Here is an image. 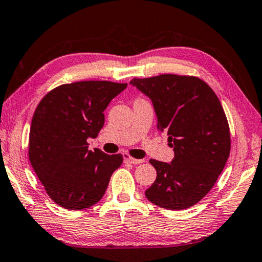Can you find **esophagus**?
<instances>
[{
  "label": "esophagus",
  "instance_id": "obj_1",
  "mask_svg": "<svg viewBox=\"0 0 262 262\" xmlns=\"http://www.w3.org/2000/svg\"><path fill=\"white\" fill-rule=\"evenodd\" d=\"M123 160L126 162H129L132 164H140V163H143L144 160H136V159H133L132 156L128 155V154H124L123 155Z\"/></svg>",
  "mask_w": 262,
  "mask_h": 262
}]
</instances>
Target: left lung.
Here are the masks:
<instances>
[{
	"label": "left lung",
	"mask_w": 262,
	"mask_h": 262,
	"mask_svg": "<svg viewBox=\"0 0 262 262\" xmlns=\"http://www.w3.org/2000/svg\"><path fill=\"white\" fill-rule=\"evenodd\" d=\"M129 84L149 97L157 129L168 135L171 163L150 160L157 177L146 190L149 202L184 210L205 197L221 175L231 150L230 127L213 90L197 77L161 74Z\"/></svg>",
	"instance_id": "left-lung-1"
}]
</instances>
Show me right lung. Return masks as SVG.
<instances>
[{
	"mask_svg": "<svg viewBox=\"0 0 262 262\" xmlns=\"http://www.w3.org/2000/svg\"><path fill=\"white\" fill-rule=\"evenodd\" d=\"M127 84L77 81L60 85L41 99L32 116L29 160L45 191L66 210H84L102 198L121 154L89 150L105 123L103 111Z\"/></svg>",
	"mask_w": 262,
	"mask_h": 262,
	"instance_id": "right-lung-1",
	"label": "right lung"
}]
</instances>
